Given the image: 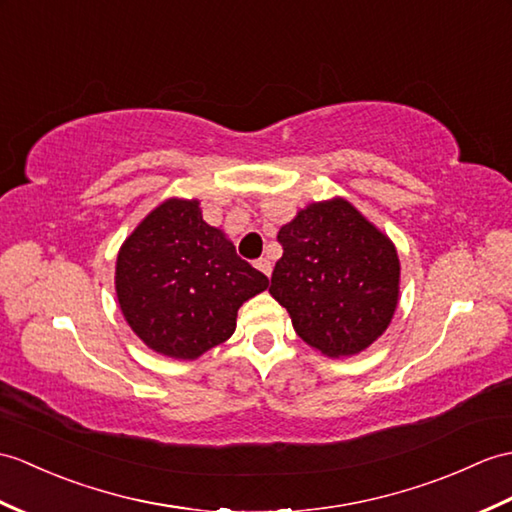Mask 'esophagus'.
<instances>
[{"label": "esophagus", "instance_id": "esophagus-1", "mask_svg": "<svg viewBox=\"0 0 512 512\" xmlns=\"http://www.w3.org/2000/svg\"><path fill=\"white\" fill-rule=\"evenodd\" d=\"M255 268H257V270H261V272H264L266 277H270V272H272V264H270V259H266V257L257 259V261H255Z\"/></svg>", "mask_w": 512, "mask_h": 512}]
</instances>
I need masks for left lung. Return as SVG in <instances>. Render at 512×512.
<instances>
[{
  "instance_id": "left-lung-1",
  "label": "left lung",
  "mask_w": 512,
  "mask_h": 512,
  "mask_svg": "<svg viewBox=\"0 0 512 512\" xmlns=\"http://www.w3.org/2000/svg\"><path fill=\"white\" fill-rule=\"evenodd\" d=\"M270 294L294 331L329 358H349L384 334L399 301V257L351 202H312L283 224Z\"/></svg>"
}]
</instances>
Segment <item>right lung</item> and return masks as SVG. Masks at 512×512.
I'll use <instances>...</instances> for the list:
<instances>
[{"mask_svg":"<svg viewBox=\"0 0 512 512\" xmlns=\"http://www.w3.org/2000/svg\"><path fill=\"white\" fill-rule=\"evenodd\" d=\"M266 288L264 272L202 220L198 200L161 202L117 255L115 292L126 323L152 351L176 360H196L229 340L237 310Z\"/></svg>","mask_w":512,"mask_h":512,"instance_id":"right-lung-1","label":"right lung"}]
</instances>
